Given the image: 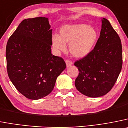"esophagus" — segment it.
<instances>
[{"label": "esophagus", "mask_w": 128, "mask_h": 128, "mask_svg": "<svg viewBox=\"0 0 128 128\" xmlns=\"http://www.w3.org/2000/svg\"><path fill=\"white\" fill-rule=\"evenodd\" d=\"M65 62H66V66L67 67H68V66H71V65H73V63H72L71 61L68 60H66V61H65Z\"/></svg>", "instance_id": "obj_1"}]
</instances>
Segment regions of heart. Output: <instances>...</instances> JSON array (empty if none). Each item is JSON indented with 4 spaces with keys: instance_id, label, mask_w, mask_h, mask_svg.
<instances>
[{
    "instance_id": "1",
    "label": "heart",
    "mask_w": 128,
    "mask_h": 128,
    "mask_svg": "<svg viewBox=\"0 0 128 128\" xmlns=\"http://www.w3.org/2000/svg\"><path fill=\"white\" fill-rule=\"evenodd\" d=\"M98 39V32L86 24H65L60 30V36H52V44L57 51L65 52L69 45L70 54L76 58H83L92 50Z\"/></svg>"
}]
</instances>
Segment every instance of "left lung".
I'll use <instances>...</instances> for the list:
<instances>
[{
    "mask_svg": "<svg viewBox=\"0 0 128 128\" xmlns=\"http://www.w3.org/2000/svg\"><path fill=\"white\" fill-rule=\"evenodd\" d=\"M102 22L100 36L94 49L74 63L79 72L75 80L76 88L92 98L105 95L112 90L122 65L120 37L106 19Z\"/></svg>",
    "mask_w": 128,
    "mask_h": 128,
    "instance_id": "8db88e82",
    "label": "left lung"
}]
</instances>
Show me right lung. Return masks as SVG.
Segmentation results:
<instances>
[{"label":"right lung","instance_id":"right-lung-1","mask_svg":"<svg viewBox=\"0 0 128 128\" xmlns=\"http://www.w3.org/2000/svg\"><path fill=\"white\" fill-rule=\"evenodd\" d=\"M52 32L47 18L25 19L7 43L8 76L16 90L28 99L48 95L66 68L63 58L51 53Z\"/></svg>","mask_w":128,"mask_h":128}]
</instances>
